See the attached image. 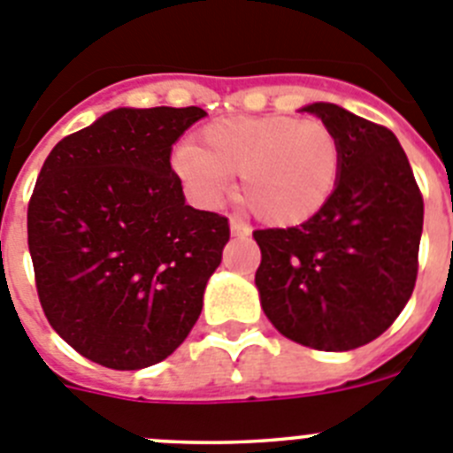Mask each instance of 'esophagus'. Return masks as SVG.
I'll return each mask as SVG.
<instances>
[{
  "instance_id": "34e87169",
  "label": "esophagus",
  "mask_w": 453,
  "mask_h": 453,
  "mask_svg": "<svg viewBox=\"0 0 453 453\" xmlns=\"http://www.w3.org/2000/svg\"><path fill=\"white\" fill-rule=\"evenodd\" d=\"M230 230H232V236H248V234H250V227H248L243 221H239V219H230Z\"/></svg>"
}]
</instances>
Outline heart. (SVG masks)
Listing matches in <instances>:
<instances>
[{"label":"heart","instance_id":"obj_1","mask_svg":"<svg viewBox=\"0 0 453 453\" xmlns=\"http://www.w3.org/2000/svg\"><path fill=\"white\" fill-rule=\"evenodd\" d=\"M201 144H185L173 169L198 201L217 203L239 173V198L268 226H300L336 191L343 150L318 119L226 117L207 124Z\"/></svg>","mask_w":453,"mask_h":453}]
</instances>
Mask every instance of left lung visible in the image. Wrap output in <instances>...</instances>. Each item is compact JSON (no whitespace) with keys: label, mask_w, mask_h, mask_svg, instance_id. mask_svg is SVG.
<instances>
[{"label":"left lung","mask_w":453,"mask_h":453,"mask_svg":"<svg viewBox=\"0 0 453 453\" xmlns=\"http://www.w3.org/2000/svg\"><path fill=\"white\" fill-rule=\"evenodd\" d=\"M309 115L336 133L343 165L316 217L255 230V284L277 332L323 352L361 348L386 332L418 277L425 201L393 130L334 104Z\"/></svg>","instance_id":"left-lung-1"}]
</instances>
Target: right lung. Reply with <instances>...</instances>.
Listing matches in <instances>:
<instances>
[{
    "instance_id": "obj_1",
    "label": "right lung",
    "mask_w": 453,
    "mask_h": 453,
    "mask_svg": "<svg viewBox=\"0 0 453 453\" xmlns=\"http://www.w3.org/2000/svg\"><path fill=\"white\" fill-rule=\"evenodd\" d=\"M189 108H119L63 137L28 201V252L49 325L112 370L160 364L201 316L230 223L185 205L171 169Z\"/></svg>"
}]
</instances>
